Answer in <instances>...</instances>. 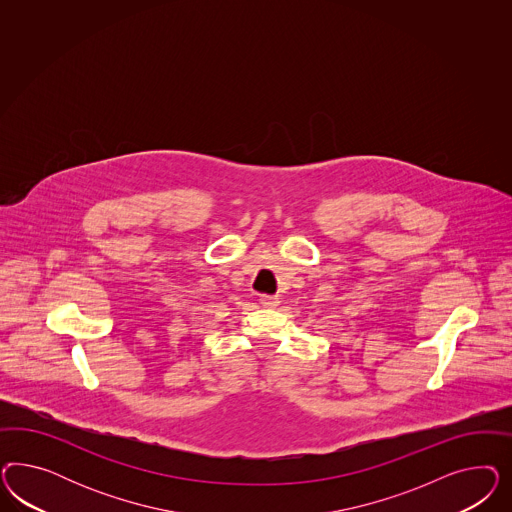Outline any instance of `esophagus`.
Returning <instances> with one entry per match:
<instances>
[{
    "label": "esophagus",
    "mask_w": 512,
    "mask_h": 512,
    "mask_svg": "<svg viewBox=\"0 0 512 512\" xmlns=\"http://www.w3.org/2000/svg\"><path fill=\"white\" fill-rule=\"evenodd\" d=\"M261 304L264 308H276L279 304L278 296L263 295L261 296Z\"/></svg>",
    "instance_id": "obj_1"
}]
</instances>
